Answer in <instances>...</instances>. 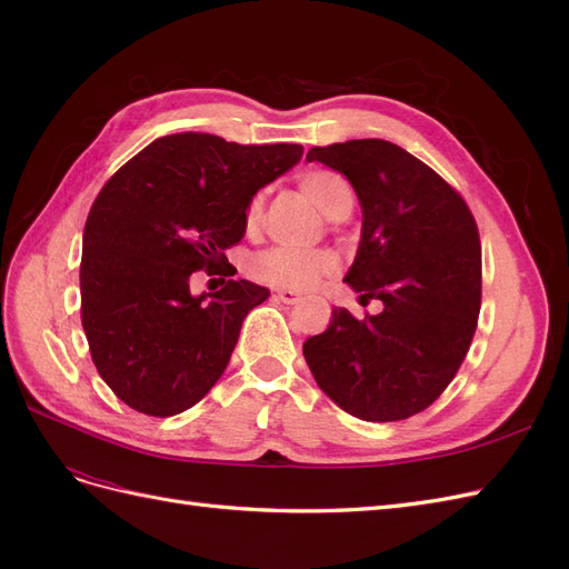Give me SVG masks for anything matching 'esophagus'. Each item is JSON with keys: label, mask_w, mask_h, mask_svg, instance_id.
Segmentation results:
<instances>
[{"label": "esophagus", "mask_w": 569, "mask_h": 569, "mask_svg": "<svg viewBox=\"0 0 569 569\" xmlns=\"http://www.w3.org/2000/svg\"><path fill=\"white\" fill-rule=\"evenodd\" d=\"M274 297H278L282 303H299L301 301V295L295 289H278L274 291Z\"/></svg>", "instance_id": "34e87169"}]
</instances>
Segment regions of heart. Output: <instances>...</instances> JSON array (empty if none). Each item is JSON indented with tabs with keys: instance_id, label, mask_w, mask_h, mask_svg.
Wrapping results in <instances>:
<instances>
[{
	"instance_id": "1",
	"label": "heart",
	"mask_w": 569,
	"mask_h": 569,
	"mask_svg": "<svg viewBox=\"0 0 569 569\" xmlns=\"http://www.w3.org/2000/svg\"><path fill=\"white\" fill-rule=\"evenodd\" d=\"M301 194L311 199L327 218H343L356 203L353 184L332 168H308L297 180ZM263 192H258L247 211V230L256 232L263 222ZM339 270V258L327 249H287L272 247L251 261V274L263 284L306 291L318 287Z\"/></svg>"
}]
</instances>
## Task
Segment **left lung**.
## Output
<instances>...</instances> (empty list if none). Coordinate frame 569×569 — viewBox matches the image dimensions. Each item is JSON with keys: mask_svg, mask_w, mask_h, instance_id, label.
<instances>
[{"mask_svg": "<svg viewBox=\"0 0 569 569\" xmlns=\"http://www.w3.org/2000/svg\"><path fill=\"white\" fill-rule=\"evenodd\" d=\"M349 178L363 206V234L349 282L382 313L335 308L303 358L318 387L351 416L396 422L432 406L451 385L477 330L481 244L470 206L437 170L385 140L313 147Z\"/></svg>", "mask_w": 569, "mask_h": 569, "instance_id": "obj_1", "label": "left lung"}]
</instances>
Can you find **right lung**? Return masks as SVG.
Instances as JSON below:
<instances>
[{"instance_id": "add662e5", "label": "right lung", "mask_w": 569, "mask_h": 569, "mask_svg": "<svg viewBox=\"0 0 569 569\" xmlns=\"http://www.w3.org/2000/svg\"><path fill=\"white\" fill-rule=\"evenodd\" d=\"M301 144H237L209 132L159 137L97 194L82 234L80 318L111 391L170 418L220 380L242 320L270 291L228 280L192 298L199 269L234 274L251 197L295 166Z\"/></svg>"}]
</instances>
